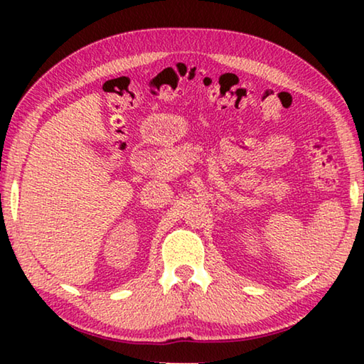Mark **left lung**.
Returning a JSON list of instances; mask_svg holds the SVG:
<instances>
[{
	"label": "left lung",
	"instance_id": "8db88e82",
	"mask_svg": "<svg viewBox=\"0 0 364 364\" xmlns=\"http://www.w3.org/2000/svg\"><path fill=\"white\" fill-rule=\"evenodd\" d=\"M363 202H364V194H363Z\"/></svg>",
	"mask_w": 364,
	"mask_h": 364
}]
</instances>
